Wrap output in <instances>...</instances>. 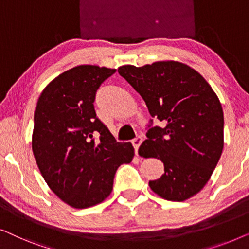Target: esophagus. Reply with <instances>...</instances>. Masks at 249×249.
<instances>
[{"label": "esophagus", "mask_w": 249, "mask_h": 249, "mask_svg": "<svg viewBox=\"0 0 249 249\" xmlns=\"http://www.w3.org/2000/svg\"><path fill=\"white\" fill-rule=\"evenodd\" d=\"M142 142H143V138H142V136H136L135 139L132 140V144H133V146H134L136 155H138L139 148H140V145H141Z\"/></svg>", "instance_id": "esophagus-1"}]
</instances>
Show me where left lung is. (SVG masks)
I'll list each match as a JSON object with an SVG mask.
<instances>
[{
  "instance_id": "obj_1",
  "label": "left lung",
  "mask_w": 249,
  "mask_h": 249,
  "mask_svg": "<svg viewBox=\"0 0 249 249\" xmlns=\"http://www.w3.org/2000/svg\"><path fill=\"white\" fill-rule=\"evenodd\" d=\"M118 73L141 94L152 126L140 156L158 158L164 174L150 180L151 190L169 201L181 202L197 194L215 169L223 149V110L205 79L179 62H156L136 68L124 65Z\"/></svg>"
}]
</instances>
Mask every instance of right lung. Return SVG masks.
I'll list each match as a JSON object with an SVG mask.
<instances>
[{
	"label": "right lung",
	"mask_w": 249,
	"mask_h": 249,
	"mask_svg": "<svg viewBox=\"0 0 249 249\" xmlns=\"http://www.w3.org/2000/svg\"><path fill=\"white\" fill-rule=\"evenodd\" d=\"M115 72L76 66L55 78L38 99L35 159L51 190L73 208H89L108 197L117 168L134 157L131 143L117 142L94 110L97 90Z\"/></svg>",
	"instance_id": "right-lung-1"
}]
</instances>
